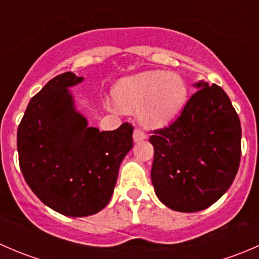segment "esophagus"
Returning <instances> with one entry per match:
<instances>
[{
    "label": "esophagus",
    "instance_id": "1",
    "mask_svg": "<svg viewBox=\"0 0 259 259\" xmlns=\"http://www.w3.org/2000/svg\"><path fill=\"white\" fill-rule=\"evenodd\" d=\"M133 139H134L135 143L143 142V140L146 139V135L144 134V133L142 132V130L135 129V130H134V134H133Z\"/></svg>",
    "mask_w": 259,
    "mask_h": 259
}]
</instances>
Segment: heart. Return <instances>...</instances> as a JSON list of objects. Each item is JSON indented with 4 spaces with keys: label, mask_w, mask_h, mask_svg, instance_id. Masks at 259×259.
I'll return each instance as SVG.
<instances>
[{
    "label": "heart",
    "mask_w": 259,
    "mask_h": 259,
    "mask_svg": "<svg viewBox=\"0 0 259 259\" xmlns=\"http://www.w3.org/2000/svg\"><path fill=\"white\" fill-rule=\"evenodd\" d=\"M115 103L124 110H138L139 121L149 129H159L180 114L188 98L182 76L160 70L143 71L122 77L113 89Z\"/></svg>",
    "instance_id": "1"
}]
</instances>
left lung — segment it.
Masks as SVG:
<instances>
[{
  "mask_svg": "<svg viewBox=\"0 0 259 259\" xmlns=\"http://www.w3.org/2000/svg\"><path fill=\"white\" fill-rule=\"evenodd\" d=\"M197 93L168 127L155 130L151 183L170 209L210 207L233 183L241 161V121L228 95L200 80Z\"/></svg>",
  "mask_w": 259,
  "mask_h": 259,
  "instance_id": "left-lung-1",
  "label": "left lung"
}]
</instances>
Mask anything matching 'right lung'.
I'll use <instances>...</instances> for the list:
<instances>
[{"label": "right lung", "instance_id": "1", "mask_svg": "<svg viewBox=\"0 0 259 259\" xmlns=\"http://www.w3.org/2000/svg\"><path fill=\"white\" fill-rule=\"evenodd\" d=\"M74 72L50 80L28 103L17 130L20 168L45 205L67 217H88L108 205L120 164L133 148V126H89L75 108Z\"/></svg>", "mask_w": 259, "mask_h": 259}]
</instances>
